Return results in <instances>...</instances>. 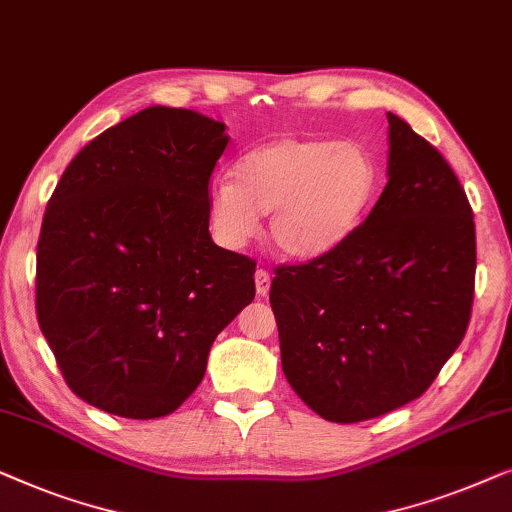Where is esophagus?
I'll return each mask as SVG.
<instances>
[{"label":"esophagus","instance_id":"34e87169","mask_svg":"<svg viewBox=\"0 0 512 512\" xmlns=\"http://www.w3.org/2000/svg\"><path fill=\"white\" fill-rule=\"evenodd\" d=\"M269 287H271V273L266 269H257L255 271V290L259 297H266V294H269Z\"/></svg>","mask_w":512,"mask_h":512}]
</instances>
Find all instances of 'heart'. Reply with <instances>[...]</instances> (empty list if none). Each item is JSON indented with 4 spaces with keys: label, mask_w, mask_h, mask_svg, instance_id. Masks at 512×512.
<instances>
[{
    "label": "heart",
    "mask_w": 512,
    "mask_h": 512,
    "mask_svg": "<svg viewBox=\"0 0 512 512\" xmlns=\"http://www.w3.org/2000/svg\"><path fill=\"white\" fill-rule=\"evenodd\" d=\"M378 171L355 141L280 136L259 143L236 162L234 178H215L208 222L222 246L243 248L269 215L280 253L313 259L341 246L376 197Z\"/></svg>",
    "instance_id": "b5f03b06"
}]
</instances>
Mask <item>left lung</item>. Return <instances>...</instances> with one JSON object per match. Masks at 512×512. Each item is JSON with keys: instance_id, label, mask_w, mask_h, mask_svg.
Returning a JSON list of instances; mask_svg holds the SVG:
<instances>
[{"instance_id": "8db88e82", "label": "left lung", "mask_w": 512, "mask_h": 512, "mask_svg": "<svg viewBox=\"0 0 512 512\" xmlns=\"http://www.w3.org/2000/svg\"><path fill=\"white\" fill-rule=\"evenodd\" d=\"M387 185L366 220L306 264H280L269 301L292 390L329 422H364L422 397L462 343L475 225L445 157L399 115Z\"/></svg>"}]
</instances>
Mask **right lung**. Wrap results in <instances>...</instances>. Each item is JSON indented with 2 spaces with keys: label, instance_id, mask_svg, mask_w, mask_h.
<instances>
[{
  "label": "right lung",
  "instance_id": "obj_1",
  "mask_svg": "<svg viewBox=\"0 0 512 512\" xmlns=\"http://www.w3.org/2000/svg\"><path fill=\"white\" fill-rule=\"evenodd\" d=\"M225 125L148 106L57 183L37 246V318L71 392L132 420L181 406L215 336L255 299V259L215 246L208 183Z\"/></svg>",
  "mask_w": 512,
  "mask_h": 512
}]
</instances>
